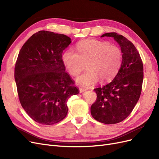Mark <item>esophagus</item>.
<instances>
[{"label": "esophagus", "instance_id": "esophagus-1", "mask_svg": "<svg viewBox=\"0 0 159 159\" xmlns=\"http://www.w3.org/2000/svg\"><path fill=\"white\" fill-rule=\"evenodd\" d=\"M86 90H87V89L85 88H80V93H83L84 92V91H85Z\"/></svg>", "mask_w": 159, "mask_h": 159}]
</instances>
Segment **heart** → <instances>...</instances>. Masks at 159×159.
I'll return each mask as SVG.
<instances>
[{
    "label": "heart",
    "instance_id": "1",
    "mask_svg": "<svg viewBox=\"0 0 159 159\" xmlns=\"http://www.w3.org/2000/svg\"><path fill=\"white\" fill-rule=\"evenodd\" d=\"M76 52L72 48L64 52L61 60L70 74L77 76L87 64V71L76 78V83L85 87L96 84L100 79L102 82L112 80L122 64L121 49L107 42L88 39L80 42Z\"/></svg>",
    "mask_w": 159,
    "mask_h": 159
}]
</instances>
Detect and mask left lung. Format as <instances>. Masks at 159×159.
Returning a JSON list of instances; mask_svg holds the SVG:
<instances>
[{
  "label": "left lung",
  "instance_id": "8db88e82",
  "mask_svg": "<svg viewBox=\"0 0 159 159\" xmlns=\"http://www.w3.org/2000/svg\"><path fill=\"white\" fill-rule=\"evenodd\" d=\"M111 37L121 48L123 60L114 79L103 87L94 89L96 102L91 114L98 121L115 124L126 119L140 98L143 81V61L137 48L125 37L116 32L105 33L101 37Z\"/></svg>",
  "mask_w": 159,
  "mask_h": 159
}]
</instances>
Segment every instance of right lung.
<instances>
[{
  "label": "right lung",
  "instance_id": "obj_1",
  "mask_svg": "<svg viewBox=\"0 0 159 159\" xmlns=\"http://www.w3.org/2000/svg\"><path fill=\"white\" fill-rule=\"evenodd\" d=\"M64 34L41 30L28 39L18 54L14 68L22 107L42 125L61 121L68 113L67 101L79 93L61 60L71 44Z\"/></svg>",
  "mask_w": 159,
  "mask_h": 159
}]
</instances>
